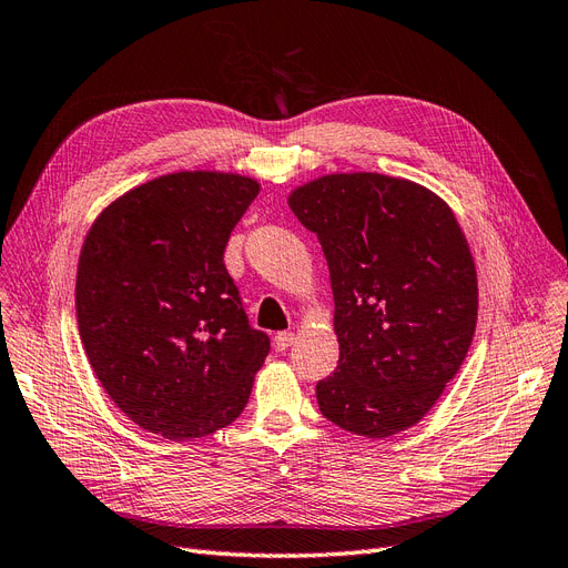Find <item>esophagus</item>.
<instances>
[{
	"instance_id": "1",
	"label": "esophagus",
	"mask_w": 568,
	"mask_h": 568,
	"mask_svg": "<svg viewBox=\"0 0 568 568\" xmlns=\"http://www.w3.org/2000/svg\"><path fill=\"white\" fill-rule=\"evenodd\" d=\"M272 341H274V348H277V351H286V348H291V343L296 341V334H291V332H280V334L274 336Z\"/></svg>"
}]
</instances>
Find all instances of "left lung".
I'll return each mask as SVG.
<instances>
[{
	"label": "left lung",
	"mask_w": 568,
	"mask_h": 568,
	"mask_svg": "<svg viewBox=\"0 0 568 568\" xmlns=\"http://www.w3.org/2000/svg\"><path fill=\"white\" fill-rule=\"evenodd\" d=\"M288 205L317 234L334 291L338 365L322 415L365 438L415 426L455 379L478 315L476 265L453 209L382 173H332Z\"/></svg>",
	"instance_id": "1"
}]
</instances>
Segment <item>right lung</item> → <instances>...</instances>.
Returning <instances> with one entry per match:
<instances>
[{"label": "right lung", "mask_w": 568, "mask_h": 568, "mask_svg": "<svg viewBox=\"0 0 568 568\" xmlns=\"http://www.w3.org/2000/svg\"><path fill=\"white\" fill-rule=\"evenodd\" d=\"M253 178L180 170L111 201L75 280L82 348L109 398L144 432L189 440L230 426L270 353L225 267Z\"/></svg>", "instance_id": "add662e5"}]
</instances>
